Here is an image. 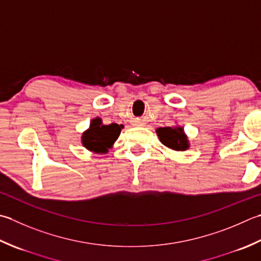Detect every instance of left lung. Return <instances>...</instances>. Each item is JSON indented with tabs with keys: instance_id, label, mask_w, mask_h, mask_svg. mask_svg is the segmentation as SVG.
<instances>
[{
	"instance_id": "obj_1",
	"label": "left lung",
	"mask_w": 261,
	"mask_h": 261,
	"mask_svg": "<svg viewBox=\"0 0 261 261\" xmlns=\"http://www.w3.org/2000/svg\"><path fill=\"white\" fill-rule=\"evenodd\" d=\"M156 132L162 144L173 150L183 151L189 148V140L182 126L158 127Z\"/></svg>"
}]
</instances>
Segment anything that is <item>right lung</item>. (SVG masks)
Wrapping results in <instances>:
<instances>
[{
	"instance_id": "right-lung-1",
	"label": "right lung",
	"mask_w": 261,
	"mask_h": 261,
	"mask_svg": "<svg viewBox=\"0 0 261 261\" xmlns=\"http://www.w3.org/2000/svg\"><path fill=\"white\" fill-rule=\"evenodd\" d=\"M121 129H123L122 124L111 123L105 125L100 117H96L91 120L89 129L83 134L81 141L84 147L88 150L97 152V154H106L119 138Z\"/></svg>"
}]
</instances>
